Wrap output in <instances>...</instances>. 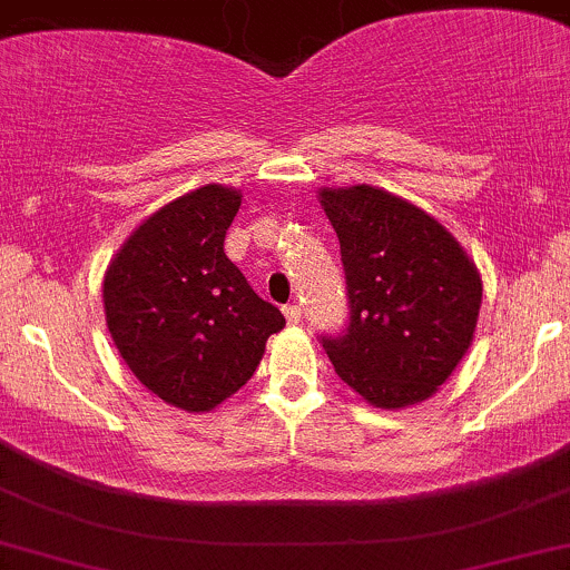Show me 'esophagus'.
<instances>
[{
  "label": "esophagus",
  "mask_w": 570,
  "mask_h": 570,
  "mask_svg": "<svg viewBox=\"0 0 570 570\" xmlns=\"http://www.w3.org/2000/svg\"><path fill=\"white\" fill-rule=\"evenodd\" d=\"M284 316H286V322H289V324H297L299 318H303V308H299V305H286Z\"/></svg>",
  "instance_id": "obj_1"
}]
</instances>
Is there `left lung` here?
<instances>
[{"label": "left lung", "instance_id": "1", "mask_svg": "<svg viewBox=\"0 0 570 570\" xmlns=\"http://www.w3.org/2000/svg\"><path fill=\"white\" fill-rule=\"evenodd\" d=\"M322 205L348 297L346 327L318 335L335 373L379 409L428 400L473 341L476 267L435 218L373 186L324 189Z\"/></svg>", "mask_w": 570, "mask_h": 570}]
</instances>
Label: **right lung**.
I'll return each instance as SVG.
<instances>
[{
    "label": "right lung",
    "mask_w": 570,
    "mask_h": 570,
    "mask_svg": "<svg viewBox=\"0 0 570 570\" xmlns=\"http://www.w3.org/2000/svg\"><path fill=\"white\" fill-rule=\"evenodd\" d=\"M240 194L208 184L140 224L105 275L118 354L156 397L210 411L259 365L284 314L224 254Z\"/></svg>",
    "instance_id": "obj_1"
}]
</instances>
